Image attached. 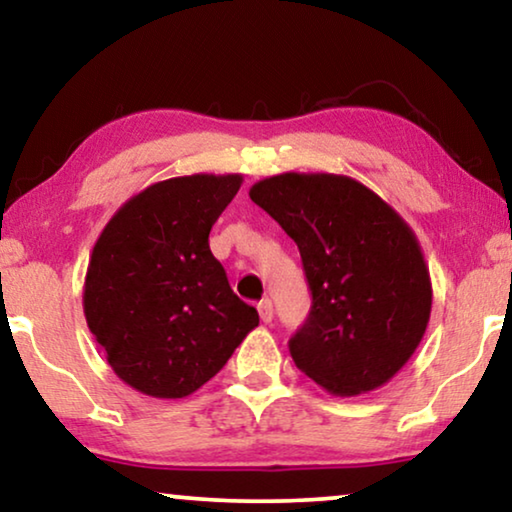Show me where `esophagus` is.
Listing matches in <instances>:
<instances>
[{
	"label": "esophagus",
	"instance_id": "1",
	"mask_svg": "<svg viewBox=\"0 0 512 512\" xmlns=\"http://www.w3.org/2000/svg\"><path fill=\"white\" fill-rule=\"evenodd\" d=\"M258 314H261V321L263 324H270L272 321V317H275V310H272V300H261V303H258Z\"/></svg>",
	"mask_w": 512,
	"mask_h": 512
}]
</instances>
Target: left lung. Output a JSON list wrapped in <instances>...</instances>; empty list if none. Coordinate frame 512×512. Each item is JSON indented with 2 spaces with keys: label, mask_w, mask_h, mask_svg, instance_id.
Listing matches in <instances>:
<instances>
[{
  "label": "left lung",
  "mask_w": 512,
  "mask_h": 512,
  "mask_svg": "<svg viewBox=\"0 0 512 512\" xmlns=\"http://www.w3.org/2000/svg\"><path fill=\"white\" fill-rule=\"evenodd\" d=\"M249 198L303 258L312 307L289 340L298 370L335 396L387 384L415 354L431 317V277L412 228L342 174H275L256 181Z\"/></svg>",
  "instance_id": "left-lung-1"
}]
</instances>
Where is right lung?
<instances>
[{
  "instance_id": "obj_1",
  "label": "right lung",
  "mask_w": 512,
  "mask_h": 512,
  "mask_svg": "<svg viewBox=\"0 0 512 512\" xmlns=\"http://www.w3.org/2000/svg\"><path fill=\"white\" fill-rule=\"evenodd\" d=\"M242 174H191L132 195L97 237L83 312L114 373L139 394L184 398L258 326L209 249Z\"/></svg>"
}]
</instances>
